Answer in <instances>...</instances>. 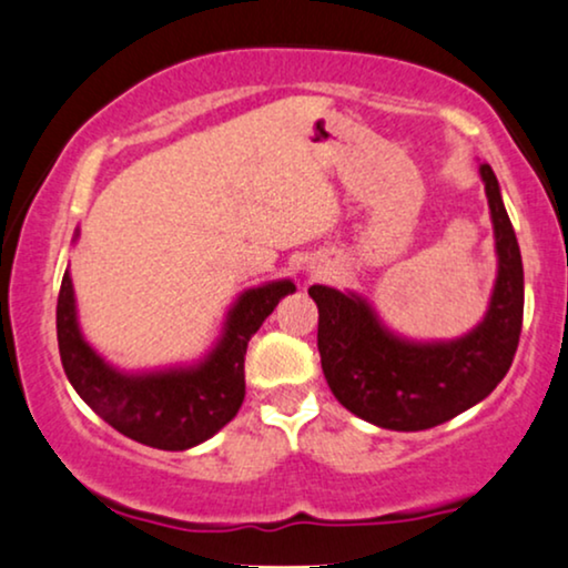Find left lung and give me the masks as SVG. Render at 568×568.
Instances as JSON below:
<instances>
[{
	"mask_svg": "<svg viewBox=\"0 0 568 568\" xmlns=\"http://www.w3.org/2000/svg\"><path fill=\"white\" fill-rule=\"evenodd\" d=\"M481 180L500 270L487 317L466 338L409 344L392 336L362 298L325 285L310 288L327 386L357 418L392 432L434 428L489 396L510 371L524 323L521 251L489 163H481Z\"/></svg>",
	"mask_w": 568,
	"mask_h": 568,
	"instance_id": "8db88e82",
	"label": "left lung"
}]
</instances>
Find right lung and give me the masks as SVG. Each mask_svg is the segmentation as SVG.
Instances as JSON below:
<instances>
[{
  "mask_svg": "<svg viewBox=\"0 0 568 568\" xmlns=\"http://www.w3.org/2000/svg\"><path fill=\"white\" fill-rule=\"evenodd\" d=\"M296 285L288 280L245 291L230 312L222 344L190 371L124 375L89 349L77 325L68 272L58 296V346L63 371L102 420L155 449H187L235 418L245 396V349L277 302Z\"/></svg>",
  "mask_w": 568,
  "mask_h": 568,
  "instance_id": "obj_1",
  "label": "right lung"
}]
</instances>
